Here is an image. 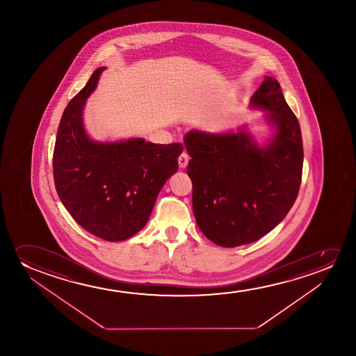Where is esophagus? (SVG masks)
<instances>
[{"instance_id":"esophagus-1","label":"esophagus","mask_w":356,"mask_h":356,"mask_svg":"<svg viewBox=\"0 0 356 356\" xmlns=\"http://www.w3.org/2000/svg\"><path fill=\"white\" fill-rule=\"evenodd\" d=\"M188 161H190V156L188 154L184 152L180 156H179V166H180L181 169H185L187 164H188Z\"/></svg>"}]
</instances>
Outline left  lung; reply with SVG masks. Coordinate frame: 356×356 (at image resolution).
Instances as JSON below:
<instances>
[{
  "mask_svg": "<svg viewBox=\"0 0 356 356\" xmlns=\"http://www.w3.org/2000/svg\"><path fill=\"white\" fill-rule=\"evenodd\" d=\"M249 107L265 112V141L248 125L225 132L191 130L184 137L195 221L207 238L225 248L273 231L292 208L302 182V132L277 80L265 75Z\"/></svg>",
  "mask_w": 356,
  "mask_h": 356,
  "instance_id": "obj_1",
  "label": "left lung"
}]
</instances>
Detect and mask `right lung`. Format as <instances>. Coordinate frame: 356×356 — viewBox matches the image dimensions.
Segmentation results:
<instances>
[{
    "label": "right lung",
    "mask_w": 356,
    "mask_h": 356,
    "mask_svg": "<svg viewBox=\"0 0 356 356\" xmlns=\"http://www.w3.org/2000/svg\"><path fill=\"white\" fill-rule=\"evenodd\" d=\"M104 69L95 70L63 112L54 145V185L64 208L83 229L120 242L145 227L161 187L179 169L184 147L142 137L92 140L83 109Z\"/></svg>",
    "instance_id": "add662e5"
}]
</instances>
